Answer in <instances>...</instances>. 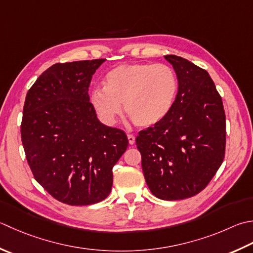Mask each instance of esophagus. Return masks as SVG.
<instances>
[{
	"mask_svg": "<svg viewBox=\"0 0 253 253\" xmlns=\"http://www.w3.org/2000/svg\"><path fill=\"white\" fill-rule=\"evenodd\" d=\"M127 138H128V141H129L130 145H133V143H135V141H136L135 136H132V135H130V133H128Z\"/></svg>",
	"mask_w": 253,
	"mask_h": 253,
	"instance_id": "obj_1",
	"label": "esophagus"
}]
</instances>
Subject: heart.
Wrapping results in <instances>:
<instances>
[{"label": "heart", "mask_w": 253, "mask_h": 253, "mask_svg": "<svg viewBox=\"0 0 253 253\" xmlns=\"http://www.w3.org/2000/svg\"><path fill=\"white\" fill-rule=\"evenodd\" d=\"M104 88L96 87L90 102L100 120L114 126L124 111L136 126L149 128L169 115L179 90L174 70L167 64L123 63L108 71Z\"/></svg>", "instance_id": "obj_1"}]
</instances>
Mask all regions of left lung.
I'll return each mask as SVG.
<instances>
[{
    "label": "left lung",
    "instance_id": "1",
    "mask_svg": "<svg viewBox=\"0 0 253 253\" xmlns=\"http://www.w3.org/2000/svg\"><path fill=\"white\" fill-rule=\"evenodd\" d=\"M165 58L179 80L174 105L161 123L139 132L136 146L152 194L179 201L204 190L221 166L226 116L209 72L174 54Z\"/></svg>",
    "mask_w": 253,
    "mask_h": 253
}]
</instances>
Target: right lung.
I'll use <instances>...</instances> for the list:
<instances>
[{"mask_svg":"<svg viewBox=\"0 0 253 253\" xmlns=\"http://www.w3.org/2000/svg\"><path fill=\"white\" fill-rule=\"evenodd\" d=\"M106 59L56 63L27 92L22 142L34 177L64 204L105 200L126 133L102 124L90 103L92 76Z\"/></svg>","mask_w":253,"mask_h":253,"instance_id":"obj_1","label":"right lung"}]
</instances>
